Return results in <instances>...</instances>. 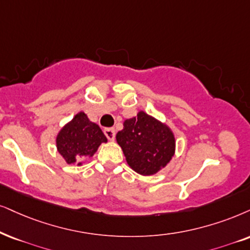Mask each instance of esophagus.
<instances>
[{"label": "esophagus", "instance_id": "34e87169", "mask_svg": "<svg viewBox=\"0 0 250 250\" xmlns=\"http://www.w3.org/2000/svg\"><path fill=\"white\" fill-rule=\"evenodd\" d=\"M104 134H105V136L108 138L109 141H114V138H115L114 128H106L105 130H104Z\"/></svg>", "mask_w": 250, "mask_h": 250}]
</instances>
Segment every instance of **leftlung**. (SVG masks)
<instances>
[{
    "label": "left lung",
    "instance_id": "obj_1",
    "mask_svg": "<svg viewBox=\"0 0 250 250\" xmlns=\"http://www.w3.org/2000/svg\"><path fill=\"white\" fill-rule=\"evenodd\" d=\"M128 165L142 175L156 174L172 159L175 150L174 135L146 113L125 120L123 129L116 134Z\"/></svg>",
    "mask_w": 250,
    "mask_h": 250
}]
</instances>
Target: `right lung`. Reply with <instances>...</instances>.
Returning <instances> with one entry per match:
<instances>
[{
    "label": "right lung",
    "mask_w": 250,
    "mask_h": 250,
    "mask_svg": "<svg viewBox=\"0 0 250 250\" xmlns=\"http://www.w3.org/2000/svg\"><path fill=\"white\" fill-rule=\"evenodd\" d=\"M106 142V136L99 125L91 122L86 114L81 112L59 132L56 146L65 162L76 164L84 157H92L99 145Z\"/></svg>",
    "instance_id": "obj_1"
}]
</instances>
